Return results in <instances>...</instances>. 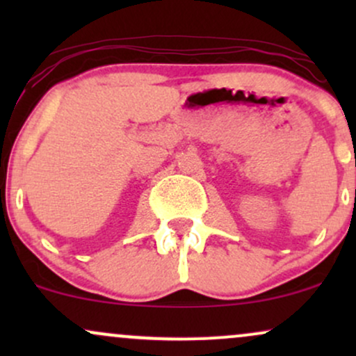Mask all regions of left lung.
I'll return each mask as SVG.
<instances>
[{"label":"left lung","instance_id":"1","mask_svg":"<svg viewBox=\"0 0 356 356\" xmlns=\"http://www.w3.org/2000/svg\"><path fill=\"white\" fill-rule=\"evenodd\" d=\"M355 165H356V161H355ZM355 201H356V191H355Z\"/></svg>","mask_w":356,"mask_h":356}]
</instances>
